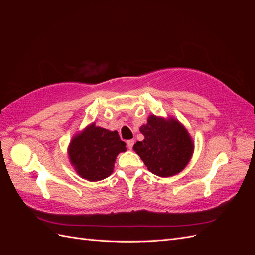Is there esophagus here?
<instances>
[{"label": "esophagus", "mask_w": 255, "mask_h": 255, "mask_svg": "<svg viewBox=\"0 0 255 255\" xmlns=\"http://www.w3.org/2000/svg\"><path fill=\"white\" fill-rule=\"evenodd\" d=\"M134 143H135V141H134L133 139H130V140H128V141H127V144H128V148L129 150H132V149H133V145H134Z\"/></svg>", "instance_id": "34e87169"}]
</instances>
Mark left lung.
<instances>
[{"label":"left lung","instance_id":"obj_1","mask_svg":"<svg viewBox=\"0 0 255 255\" xmlns=\"http://www.w3.org/2000/svg\"><path fill=\"white\" fill-rule=\"evenodd\" d=\"M139 130L144 139L137 141L133 150L153 174L169 177L181 172L188 165L195 143L179 120L172 116L165 118L150 115Z\"/></svg>","mask_w":255,"mask_h":255}]
</instances>
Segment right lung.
I'll return each mask as SVG.
<instances>
[{
    "mask_svg": "<svg viewBox=\"0 0 255 255\" xmlns=\"http://www.w3.org/2000/svg\"><path fill=\"white\" fill-rule=\"evenodd\" d=\"M126 145L117 130L112 132L92 122L72 137L68 156L82 179L97 182L113 173L116 158L119 153L127 151Z\"/></svg>",
    "mask_w": 255,
    "mask_h": 255,
    "instance_id": "obj_1",
    "label": "right lung"
}]
</instances>
